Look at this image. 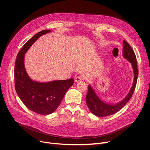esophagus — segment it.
I'll return each mask as SVG.
<instances>
[{"label":"esophagus","instance_id":"obj_1","mask_svg":"<svg viewBox=\"0 0 150 150\" xmlns=\"http://www.w3.org/2000/svg\"><path fill=\"white\" fill-rule=\"evenodd\" d=\"M83 80V78L81 76H78L75 78V81L76 82H79V81H81V80Z\"/></svg>","mask_w":150,"mask_h":150}]
</instances>
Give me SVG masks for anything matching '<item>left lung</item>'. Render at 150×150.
<instances>
[{
	"mask_svg": "<svg viewBox=\"0 0 150 150\" xmlns=\"http://www.w3.org/2000/svg\"><path fill=\"white\" fill-rule=\"evenodd\" d=\"M123 57L127 59L132 64L134 72V79L131 89L128 96L125 97L119 103L114 105H110L102 101L96 95L91 86H88V91L86 97V101L87 106H88L90 111L95 115L98 117H106L111 115L117 112L127 104L128 101L131 98L134 91L135 90L136 86L137 84V76H138V69L137 64V59L134 52L131 48L129 44L126 41H123Z\"/></svg>",
	"mask_w": 150,
	"mask_h": 150,
	"instance_id": "1",
	"label": "left lung"
}]
</instances>
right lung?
Masks as SVG:
<instances>
[{"label":"right lung","mask_w":150,"mask_h":150,"mask_svg":"<svg viewBox=\"0 0 150 150\" xmlns=\"http://www.w3.org/2000/svg\"><path fill=\"white\" fill-rule=\"evenodd\" d=\"M50 32L39 31L23 45L17 54L14 66V86L18 96L25 106L37 114L53 113L60 105L67 90L74 84L73 78L41 83L31 80L24 67V54L39 36Z\"/></svg>","instance_id":"1"}]
</instances>
